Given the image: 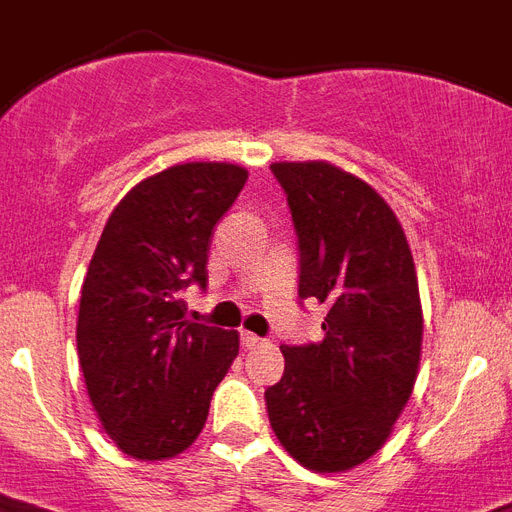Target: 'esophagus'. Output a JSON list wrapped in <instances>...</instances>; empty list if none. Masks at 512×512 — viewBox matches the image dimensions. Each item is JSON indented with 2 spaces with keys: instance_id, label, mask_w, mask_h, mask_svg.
<instances>
[{
  "instance_id": "obj_1",
  "label": "esophagus",
  "mask_w": 512,
  "mask_h": 512,
  "mask_svg": "<svg viewBox=\"0 0 512 512\" xmlns=\"http://www.w3.org/2000/svg\"><path fill=\"white\" fill-rule=\"evenodd\" d=\"M261 342H264V340H261V337L253 335V332H240V345H243V348H246V350L259 348Z\"/></svg>"
}]
</instances>
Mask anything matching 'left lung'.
Masks as SVG:
<instances>
[{
  "label": "left lung",
  "mask_w": 512,
  "mask_h": 512,
  "mask_svg": "<svg viewBox=\"0 0 512 512\" xmlns=\"http://www.w3.org/2000/svg\"><path fill=\"white\" fill-rule=\"evenodd\" d=\"M301 248L298 295L327 306L324 340L282 345L285 374L264 392L280 445L316 474L382 450L411 400L424 314L395 211L329 162H274Z\"/></svg>",
  "instance_id": "obj_1"
}]
</instances>
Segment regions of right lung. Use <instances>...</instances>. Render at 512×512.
Instances as JSON below:
<instances>
[{
    "mask_svg": "<svg viewBox=\"0 0 512 512\" xmlns=\"http://www.w3.org/2000/svg\"><path fill=\"white\" fill-rule=\"evenodd\" d=\"M246 180L238 164H175L130 188L101 232L75 337L91 405L130 458L188 450L238 356V332L188 322L180 290L206 287L211 232Z\"/></svg>",
    "mask_w": 512,
    "mask_h": 512,
    "instance_id": "right-lung-1",
    "label": "right lung"
}]
</instances>
